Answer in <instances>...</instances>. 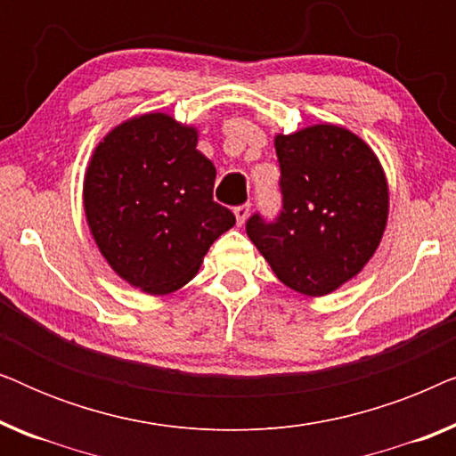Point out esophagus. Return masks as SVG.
Segmentation results:
<instances>
[{
	"instance_id": "1",
	"label": "esophagus",
	"mask_w": 456,
	"mask_h": 456,
	"mask_svg": "<svg viewBox=\"0 0 456 456\" xmlns=\"http://www.w3.org/2000/svg\"><path fill=\"white\" fill-rule=\"evenodd\" d=\"M248 211H251V205L245 203V205H239V208H234V216H236V224L242 226L245 220L248 217Z\"/></svg>"
}]
</instances>
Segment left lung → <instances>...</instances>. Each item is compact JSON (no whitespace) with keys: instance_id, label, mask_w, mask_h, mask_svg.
I'll return each instance as SVG.
<instances>
[{"instance_id":"left-lung-1","label":"left lung","mask_w":456,"mask_h":456,"mask_svg":"<svg viewBox=\"0 0 456 456\" xmlns=\"http://www.w3.org/2000/svg\"><path fill=\"white\" fill-rule=\"evenodd\" d=\"M282 209L248 217L247 234L280 282L323 297L363 270L388 222V183L376 153L351 130L315 124L278 134Z\"/></svg>"}]
</instances>
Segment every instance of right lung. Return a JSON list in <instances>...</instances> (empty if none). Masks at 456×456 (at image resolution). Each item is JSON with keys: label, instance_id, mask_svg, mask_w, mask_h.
I'll return each mask as SVG.
<instances>
[{"label": "right lung", "instance_id": "obj_1", "mask_svg": "<svg viewBox=\"0 0 456 456\" xmlns=\"http://www.w3.org/2000/svg\"><path fill=\"white\" fill-rule=\"evenodd\" d=\"M197 128L167 114L118 124L85 174V216L118 276L151 295L191 282L205 253L236 224L214 201L216 167L197 151Z\"/></svg>", "mask_w": 456, "mask_h": 456}]
</instances>
